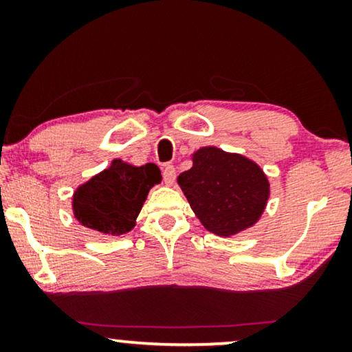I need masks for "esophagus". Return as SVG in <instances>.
Segmentation results:
<instances>
[{
    "mask_svg": "<svg viewBox=\"0 0 352 352\" xmlns=\"http://www.w3.org/2000/svg\"><path fill=\"white\" fill-rule=\"evenodd\" d=\"M175 179H176L175 166H173V165H165V168H163V181H165L168 186H171L173 182H175Z\"/></svg>",
    "mask_w": 352,
    "mask_h": 352,
    "instance_id": "1",
    "label": "esophagus"
}]
</instances>
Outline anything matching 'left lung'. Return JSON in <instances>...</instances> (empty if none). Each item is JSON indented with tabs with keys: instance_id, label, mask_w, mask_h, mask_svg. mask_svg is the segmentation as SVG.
<instances>
[{
	"instance_id": "obj_1",
	"label": "left lung",
	"mask_w": 352,
	"mask_h": 352,
	"mask_svg": "<svg viewBox=\"0 0 352 352\" xmlns=\"http://www.w3.org/2000/svg\"><path fill=\"white\" fill-rule=\"evenodd\" d=\"M177 184L206 230L229 237L250 228L263 214L269 182L261 168L237 153L204 147Z\"/></svg>"
}]
</instances>
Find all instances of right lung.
<instances>
[{"instance_id": "obj_1", "label": "right lung", "mask_w": 352, "mask_h": 352, "mask_svg": "<svg viewBox=\"0 0 352 352\" xmlns=\"http://www.w3.org/2000/svg\"><path fill=\"white\" fill-rule=\"evenodd\" d=\"M162 181L153 163L133 166L113 160L107 170L91 177L74 194V214L86 228L122 235L136 224L148 190Z\"/></svg>"}]
</instances>
